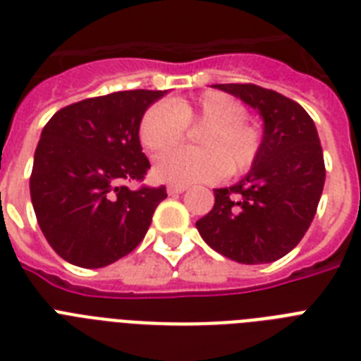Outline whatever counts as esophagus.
I'll return each instance as SVG.
<instances>
[{
  "label": "esophagus",
  "mask_w": 361,
  "mask_h": 361,
  "mask_svg": "<svg viewBox=\"0 0 361 361\" xmlns=\"http://www.w3.org/2000/svg\"><path fill=\"white\" fill-rule=\"evenodd\" d=\"M183 191H187V185H169L166 187V192H169V195H172V197H174V195H180V192H183Z\"/></svg>",
  "instance_id": "1"
}]
</instances>
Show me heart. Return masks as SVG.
<instances>
[{"label": "heart", "mask_w": 361, "mask_h": 361, "mask_svg": "<svg viewBox=\"0 0 361 361\" xmlns=\"http://www.w3.org/2000/svg\"><path fill=\"white\" fill-rule=\"evenodd\" d=\"M185 127H204L197 140L200 149H172L159 155L153 166L159 180L172 185L215 181L226 172L243 174L262 147V133L245 120V109L221 92L152 104L142 116L138 136L147 152L159 153L178 146Z\"/></svg>", "instance_id": "obj_1"}]
</instances>
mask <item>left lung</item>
Returning <instances> with one entry per match:
<instances>
[{
  "label": "left lung",
  "mask_w": 361,
  "mask_h": 361,
  "mask_svg": "<svg viewBox=\"0 0 361 361\" xmlns=\"http://www.w3.org/2000/svg\"><path fill=\"white\" fill-rule=\"evenodd\" d=\"M258 110L262 147L240 183L214 189V209L197 221L214 251L241 264L279 260L313 223L326 169L311 116L292 99L255 84H215Z\"/></svg>",
  "instance_id": "left-lung-1"
}]
</instances>
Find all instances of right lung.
Returning a JSON list of instances; mask_svg holds the SVG:
<instances>
[{"mask_svg": "<svg viewBox=\"0 0 361 361\" xmlns=\"http://www.w3.org/2000/svg\"><path fill=\"white\" fill-rule=\"evenodd\" d=\"M166 92L130 90L58 110L37 144L30 178L37 223L54 251L80 268H103L129 255L152 225L166 189L130 191L149 161L138 127Z\"/></svg>", "mask_w": 361, "mask_h": 361, "instance_id": "add662e5", "label": "right lung"}]
</instances>
